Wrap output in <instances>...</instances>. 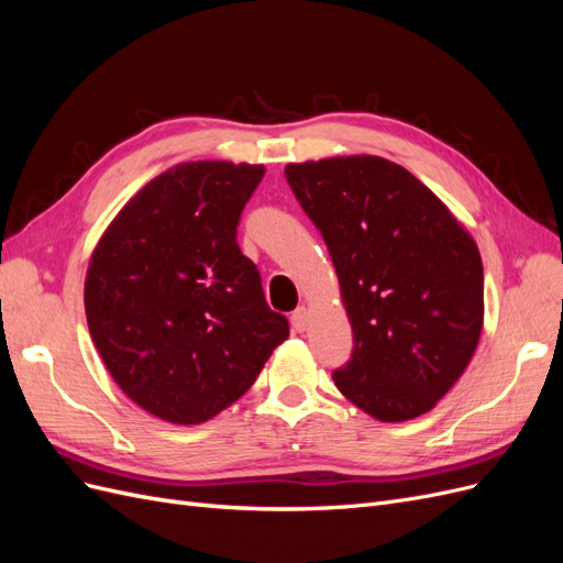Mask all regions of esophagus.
I'll list each match as a JSON object with an SVG mask.
<instances>
[{
    "label": "esophagus",
    "instance_id": "34e87169",
    "mask_svg": "<svg viewBox=\"0 0 563 563\" xmlns=\"http://www.w3.org/2000/svg\"><path fill=\"white\" fill-rule=\"evenodd\" d=\"M308 319H310L308 308H298V310L291 314V327H294V331L302 333L305 329H308Z\"/></svg>",
    "mask_w": 563,
    "mask_h": 563
}]
</instances>
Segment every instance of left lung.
I'll return each instance as SVG.
<instances>
[{"instance_id":"8db88e82","label":"left lung","mask_w":563,"mask_h":563,"mask_svg":"<svg viewBox=\"0 0 563 563\" xmlns=\"http://www.w3.org/2000/svg\"><path fill=\"white\" fill-rule=\"evenodd\" d=\"M352 323L333 383L368 416L411 420L463 376L484 327V267L470 232L404 166L356 155L288 164Z\"/></svg>"}]
</instances>
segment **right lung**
Wrapping results in <instances>:
<instances>
[{"label":"right lung","instance_id":"right-lung-1","mask_svg":"<svg viewBox=\"0 0 563 563\" xmlns=\"http://www.w3.org/2000/svg\"><path fill=\"white\" fill-rule=\"evenodd\" d=\"M263 176L261 164L168 168L117 213L91 255L84 308L93 343L124 395L166 422L223 411L288 338L236 244Z\"/></svg>","mask_w":563,"mask_h":563}]
</instances>
